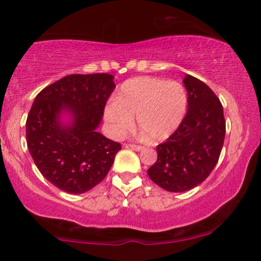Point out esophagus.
I'll return each mask as SVG.
<instances>
[{
	"instance_id": "esophagus-1",
	"label": "esophagus",
	"mask_w": 261,
	"mask_h": 261,
	"mask_svg": "<svg viewBox=\"0 0 261 261\" xmlns=\"http://www.w3.org/2000/svg\"><path fill=\"white\" fill-rule=\"evenodd\" d=\"M127 146L131 147L133 150H135V151H140V150L144 149V146H141V145H136V144H128Z\"/></svg>"
}]
</instances>
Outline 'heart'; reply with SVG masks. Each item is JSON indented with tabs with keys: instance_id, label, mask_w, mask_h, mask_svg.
<instances>
[{
	"instance_id": "1",
	"label": "heart",
	"mask_w": 261,
	"mask_h": 261,
	"mask_svg": "<svg viewBox=\"0 0 261 261\" xmlns=\"http://www.w3.org/2000/svg\"><path fill=\"white\" fill-rule=\"evenodd\" d=\"M188 109V94L180 82L135 77L123 82L105 108V120L116 136L138 127L151 141H164L179 128Z\"/></svg>"
}]
</instances>
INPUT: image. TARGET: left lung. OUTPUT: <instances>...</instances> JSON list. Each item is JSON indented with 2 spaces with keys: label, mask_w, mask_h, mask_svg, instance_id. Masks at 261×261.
<instances>
[{
  "label": "left lung",
  "mask_w": 261,
  "mask_h": 261,
  "mask_svg": "<svg viewBox=\"0 0 261 261\" xmlns=\"http://www.w3.org/2000/svg\"><path fill=\"white\" fill-rule=\"evenodd\" d=\"M188 112L176 131L156 146L158 160L147 170L156 185L182 193L201 184L220 158L225 139L223 105L215 92L194 76L184 79Z\"/></svg>",
  "instance_id": "1"
}]
</instances>
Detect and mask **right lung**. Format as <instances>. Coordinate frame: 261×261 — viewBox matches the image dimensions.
Instances as JSON below:
<instances>
[{"label":"right lung","instance_id":"add662e5","mask_svg":"<svg viewBox=\"0 0 261 261\" xmlns=\"http://www.w3.org/2000/svg\"><path fill=\"white\" fill-rule=\"evenodd\" d=\"M115 90L109 73L68 75L36 96L26 121V141L37 169L60 190L82 194L101 182L121 144L96 131ZM62 109L73 114L68 128L59 125Z\"/></svg>","mask_w":261,"mask_h":261}]
</instances>
